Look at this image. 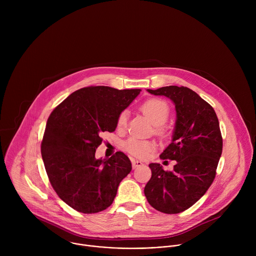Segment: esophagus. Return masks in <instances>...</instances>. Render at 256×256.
I'll return each instance as SVG.
<instances>
[{"label":"esophagus","mask_w":256,"mask_h":256,"mask_svg":"<svg viewBox=\"0 0 256 256\" xmlns=\"http://www.w3.org/2000/svg\"><path fill=\"white\" fill-rule=\"evenodd\" d=\"M132 168H134V169H136V168H138V167H140V166L144 165V163H142V161H138V160H134V159H132Z\"/></svg>","instance_id":"obj_1"}]
</instances>
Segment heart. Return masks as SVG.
<instances>
[{"label":"heart","mask_w":256,"mask_h":256,"mask_svg":"<svg viewBox=\"0 0 256 256\" xmlns=\"http://www.w3.org/2000/svg\"><path fill=\"white\" fill-rule=\"evenodd\" d=\"M140 110L154 126H157L156 132L159 134H163V130L160 126L164 124L169 116V106L168 104L161 99L152 98L144 101L140 105ZM128 114L124 112L120 114L118 118V130H124L126 124ZM156 148V144L150 140H142L138 138H130L126 142V151L138 158L146 157L151 152H153Z\"/></svg>","instance_id":"1"}]
</instances>
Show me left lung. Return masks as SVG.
I'll return each instance as SVG.
<instances>
[{
	"mask_svg": "<svg viewBox=\"0 0 256 256\" xmlns=\"http://www.w3.org/2000/svg\"><path fill=\"white\" fill-rule=\"evenodd\" d=\"M147 91L165 96L175 105L172 140L160 158L176 164L172 171H165L160 164L151 163L152 177L144 196L157 210L178 214L194 204L212 184L223 149L220 126L214 108L190 88L166 86Z\"/></svg>",
	"mask_w": 256,
	"mask_h": 256,
	"instance_id": "left-lung-1",
	"label": "left lung"
}]
</instances>
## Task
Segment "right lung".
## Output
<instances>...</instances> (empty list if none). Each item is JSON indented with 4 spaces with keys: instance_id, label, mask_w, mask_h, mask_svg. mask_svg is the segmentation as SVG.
I'll use <instances>...</instances> for the list:
<instances>
[{
    "instance_id": "1",
    "label": "right lung",
    "mask_w": 256,
    "mask_h": 256,
    "mask_svg": "<svg viewBox=\"0 0 256 256\" xmlns=\"http://www.w3.org/2000/svg\"><path fill=\"white\" fill-rule=\"evenodd\" d=\"M140 89L86 87L72 93L48 120L42 155L50 184L66 204L84 214L106 210L132 163L122 152L96 159L101 132H114L118 118Z\"/></svg>"
}]
</instances>
